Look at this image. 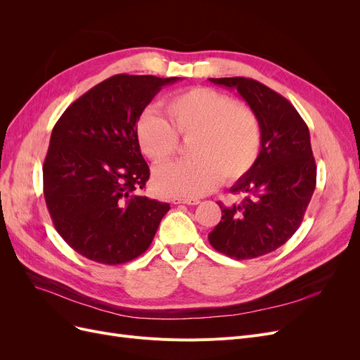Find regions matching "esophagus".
<instances>
[{
	"label": "esophagus",
	"mask_w": 360,
	"mask_h": 360,
	"mask_svg": "<svg viewBox=\"0 0 360 360\" xmlns=\"http://www.w3.org/2000/svg\"><path fill=\"white\" fill-rule=\"evenodd\" d=\"M174 204H188V205H197L200 204V200L197 198H174Z\"/></svg>",
	"instance_id": "obj_1"
}]
</instances>
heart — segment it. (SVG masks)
<instances>
[{"instance_id": "obj_1", "label": "heart", "mask_w": 360, "mask_h": 360, "mask_svg": "<svg viewBox=\"0 0 360 360\" xmlns=\"http://www.w3.org/2000/svg\"><path fill=\"white\" fill-rule=\"evenodd\" d=\"M171 124L150 110L139 118L138 139L155 163L169 160L180 139H192L188 160L165 163L155 172L159 192L171 197H201L221 183L243 177L261 150V124L252 108L207 86H193L167 101Z\"/></svg>"}]
</instances>
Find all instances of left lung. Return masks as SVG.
Returning a JSON list of instances; mask_svg holds the SVG:
<instances>
[{
    "label": "left lung",
    "instance_id": "obj_1",
    "mask_svg": "<svg viewBox=\"0 0 360 360\" xmlns=\"http://www.w3.org/2000/svg\"><path fill=\"white\" fill-rule=\"evenodd\" d=\"M237 90L258 115L261 150L255 165L230 189L240 202H217L222 219L209 234L219 252L250 259L284 245L297 231L317 183L309 129L285 97L264 84L242 78H210Z\"/></svg>",
    "mask_w": 360,
    "mask_h": 360
}]
</instances>
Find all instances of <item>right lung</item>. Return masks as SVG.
<instances>
[{
  "instance_id": "1",
  "label": "right lung",
  "mask_w": 360,
  "mask_h": 360,
  "mask_svg": "<svg viewBox=\"0 0 360 360\" xmlns=\"http://www.w3.org/2000/svg\"><path fill=\"white\" fill-rule=\"evenodd\" d=\"M179 78L115 75L63 112L43 163V193L56 230L101 264L146 252L168 202L144 197L150 177L136 123L163 85Z\"/></svg>"
}]
</instances>
